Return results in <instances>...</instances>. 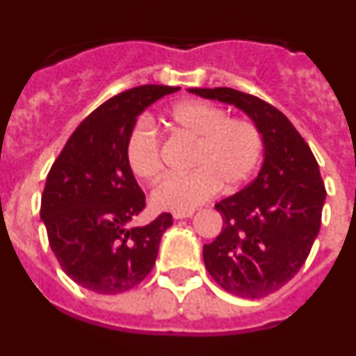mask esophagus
<instances>
[{
    "label": "esophagus",
    "mask_w": 356,
    "mask_h": 356,
    "mask_svg": "<svg viewBox=\"0 0 356 356\" xmlns=\"http://www.w3.org/2000/svg\"><path fill=\"white\" fill-rule=\"evenodd\" d=\"M194 216V210H188V212H175L172 217L175 219H185V217H193Z\"/></svg>",
    "instance_id": "1"
}]
</instances>
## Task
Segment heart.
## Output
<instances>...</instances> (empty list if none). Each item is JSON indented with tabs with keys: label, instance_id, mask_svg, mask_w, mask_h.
<instances>
[{
	"label": "heart",
	"instance_id": "b5f03b06",
	"mask_svg": "<svg viewBox=\"0 0 356 356\" xmlns=\"http://www.w3.org/2000/svg\"><path fill=\"white\" fill-rule=\"evenodd\" d=\"M176 135L191 140L188 172L163 180L151 194L156 210L188 212L216 196L219 188L235 191L250 181L262 162L266 140L259 124L246 118H228L210 102L176 103L168 112ZM124 159L139 180L155 184L162 175V140L146 119L134 124L124 140Z\"/></svg>",
	"mask_w": 356,
	"mask_h": 356
}]
</instances>
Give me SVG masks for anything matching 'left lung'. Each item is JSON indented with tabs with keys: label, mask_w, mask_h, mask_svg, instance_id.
<instances>
[{
	"label": "left lung",
	"mask_w": 356,
	"mask_h": 356,
	"mask_svg": "<svg viewBox=\"0 0 356 356\" xmlns=\"http://www.w3.org/2000/svg\"><path fill=\"white\" fill-rule=\"evenodd\" d=\"M191 92L238 106L264 134L259 176L217 203L222 229L203 246L207 271L219 287L241 298H264L298 275L319 234L326 197L319 165L287 115L260 97L229 87Z\"/></svg>",
	"instance_id": "8db88e82"
}]
</instances>
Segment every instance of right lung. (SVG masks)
I'll use <instances>...</instances> for the list:
<instances>
[{
	"mask_svg": "<svg viewBox=\"0 0 356 356\" xmlns=\"http://www.w3.org/2000/svg\"><path fill=\"white\" fill-rule=\"evenodd\" d=\"M169 85H139L97 106L72 131L44 185L40 217L49 248L65 275L96 294H121L139 285L155 266L160 237L172 216L146 226L130 221L146 196L124 159V140L144 108Z\"/></svg>",
	"mask_w": 356,
	"mask_h": 356,
	"instance_id": "right-lung-1",
	"label": "right lung"
}]
</instances>
